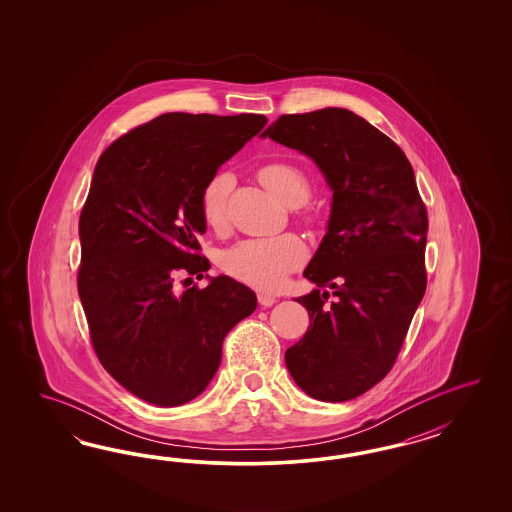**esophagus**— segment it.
Listing matches in <instances>:
<instances>
[{
	"instance_id": "1",
	"label": "esophagus",
	"mask_w": 512,
	"mask_h": 512,
	"mask_svg": "<svg viewBox=\"0 0 512 512\" xmlns=\"http://www.w3.org/2000/svg\"><path fill=\"white\" fill-rule=\"evenodd\" d=\"M257 298H259V304L264 306V308H270V306H274V304H276V300H278L276 296L268 295V293H259Z\"/></svg>"
}]
</instances>
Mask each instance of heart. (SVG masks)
<instances>
[{
	"label": "heart",
	"instance_id": "b5f03b06",
	"mask_svg": "<svg viewBox=\"0 0 512 512\" xmlns=\"http://www.w3.org/2000/svg\"><path fill=\"white\" fill-rule=\"evenodd\" d=\"M259 178L279 201L293 206L302 204L310 195V182L304 171L289 161L266 163ZM231 182L225 174L214 176L202 191L201 210L210 227H219L225 217V202ZM306 249L295 236L255 238L236 244L225 251L223 268L227 274L259 289L278 287L289 270L304 261Z\"/></svg>",
	"mask_w": 512,
	"mask_h": 512
}]
</instances>
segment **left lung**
Instances as JSON below:
<instances>
[{"instance_id": "8db88e82", "label": "left lung", "mask_w": 512, "mask_h": 512, "mask_svg": "<svg viewBox=\"0 0 512 512\" xmlns=\"http://www.w3.org/2000/svg\"><path fill=\"white\" fill-rule=\"evenodd\" d=\"M261 137L308 155L332 191L304 270L315 289L296 298L310 326L285 351L287 370L315 400H353L390 372L426 291L428 217L415 172L398 144L347 109L285 114Z\"/></svg>"}]
</instances>
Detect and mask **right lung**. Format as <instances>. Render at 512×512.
<instances>
[{"mask_svg":"<svg viewBox=\"0 0 512 512\" xmlns=\"http://www.w3.org/2000/svg\"><path fill=\"white\" fill-rule=\"evenodd\" d=\"M263 114L169 112L99 157L78 221V296L105 370L159 407L197 398L229 330L257 308L244 283L217 276L174 293V274L202 278L201 197L217 169L264 125Z\"/></svg>","mask_w":512,"mask_h":512,"instance_id":"right-lung-1","label":"right lung"}]
</instances>
